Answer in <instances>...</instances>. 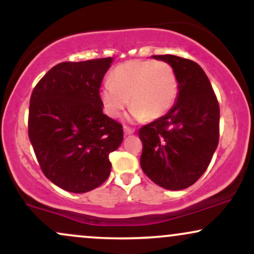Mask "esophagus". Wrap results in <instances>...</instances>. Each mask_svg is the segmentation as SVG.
Instances as JSON below:
<instances>
[{"label":"esophagus","mask_w":254,"mask_h":254,"mask_svg":"<svg viewBox=\"0 0 254 254\" xmlns=\"http://www.w3.org/2000/svg\"><path fill=\"white\" fill-rule=\"evenodd\" d=\"M123 129H124V136H130V135H132V133H133V130L129 129L127 127H124Z\"/></svg>","instance_id":"34e87169"}]
</instances>
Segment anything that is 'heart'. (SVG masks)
<instances>
[{
	"mask_svg": "<svg viewBox=\"0 0 254 254\" xmlns=\"http://www.w3.org/2000/svg\"><path fill=\"white\" fill-rule=\"evenodd\" d=\"M179 93L174 69L162 61H129L118 65L111 81L101 88V101L107 115L118 118L132 105L131 119H156L173 106Z\"/></svg>",
	"mask_w": 254,
	"mask_h": 254,
	"instance_id": "1",
	"label": "heart"
}]
</instances>
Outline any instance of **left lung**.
<instances>
[{"label":"left lung","instance_id":"1","mask_svg":"<svg viewBox=\"0 0 254 254\" xmlns=\"http://www.w3.org/2000/svg\"><path fill=\"white\" fill-rule=\"evenodd\" d=\"M176 71L179 93L164 117L138 131L141 167L166 190H184L202 177L218 144L220 107L208 76L196 62L173 55L151 56Z\"/></svg>","mask_w":254,"mask_h":254}]
</instances>
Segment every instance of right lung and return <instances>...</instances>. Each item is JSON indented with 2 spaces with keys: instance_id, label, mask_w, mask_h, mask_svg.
I'll use <instances>...</instances> for the list:
<instances>
[{
  "instance_id": "1",
  "label": "right lung",
  "mask_w": 254,
  "mask_h": 254,
  "mask_svg": "<svg viewBox=\"0 0 254 254\" xmlns=\"http://www.w3.org/2000/svg\"><path fill=\"white\" fill-rule=\"evenodd\" d=\"M113 58L55 65L34 87L28 136L42 171L72 193L100 186L110 153L123 142L122 125L103 112L100 86Z\"/></svg>"
}]
</instances>
